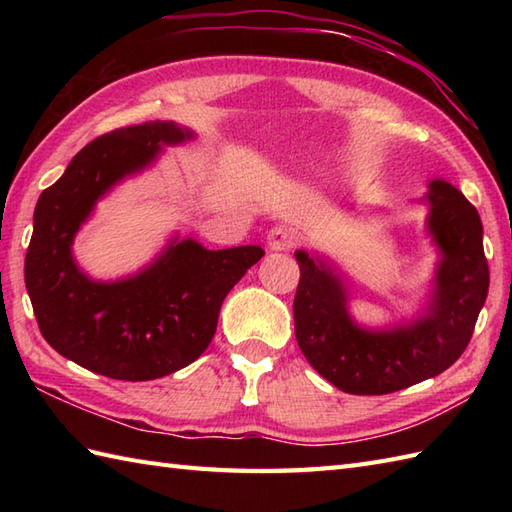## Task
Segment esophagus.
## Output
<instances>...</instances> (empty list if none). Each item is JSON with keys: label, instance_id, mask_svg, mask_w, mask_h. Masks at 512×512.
Wrapping results in <instances>:
<instances>
[{"label": "esophagus", "instance_id": "1", "mask_svg": "<svg viewBox=\"0 0 512 512\" xmlns=\"http://www.w3.org/2000/svg\"><path fill=\"white\" fill-rule=\"evenodd\" d=\"M266 244L270 250H275V253H279V250H290L295 246V235H292L284 226H275L268 231Z\"/></svg>", "mask_w": 512, "mask_h": 512}]
</instances>
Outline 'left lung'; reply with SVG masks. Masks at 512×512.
Wrapping results in <instances>:
<instances>
[{
    "mask_svg": "<svg viewBox=\"0 0 512 512\" xmlns=\"http://www.w3.org/2000/svg\"><path fill=\"white\" fill-rule=\"evenodd\" d=\"M424 231L436 246L427 295L411 317L387 325L358 323L347 279L328 255L299 248L295 334L306 361L345 394L380 396L442 374L471 341L488 295L480 213L462 191L433 178Z\"/></svg>",
    "mask_w": 512,
    "mask_h": 512,
    "instance_id": "8db88e82",
    "label": "left lung"
}]
</instances>
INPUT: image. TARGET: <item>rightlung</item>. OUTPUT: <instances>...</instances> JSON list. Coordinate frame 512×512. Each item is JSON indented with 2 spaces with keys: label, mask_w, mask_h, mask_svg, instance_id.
I'll return each mask as SVG.
<instances>
[{
  "label": "right lung",
  "mask_w": 512,
  "mask_h": 512,
  "mask_svg": "<svg viewBox=\"0 0 512 512\" xmlns=\"http://www.w3.org/2000/svg\"><path fill=\"white\" fill-rule=\"evenodd\" d=\"M191 127L156 121L116 129L76 154L39 195L26 253V288L39 330L54 350L116 380H154L191 365L209 347L222 301L264 257L262 246L209 250L173 233L136 273L94 279L74 239L118 184L193 140Z\"/></svg>",
  "instance_id": "add662e5"
}]
</instances>
